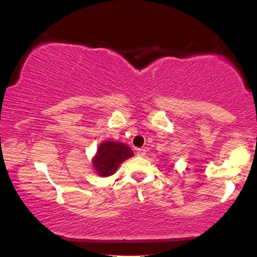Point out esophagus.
Masks as SVG:
<instances>
[{
    "instance_id": "34e87169",
    "label": "esophagus",
    "mask_w": 257,
    "mask_h": 257,
    "mask_svg": "<svg viewBox=\"0 0 257 257\" xmlns=\"http://www.w3.org/2000/svg\"><path fill=\"white\" fill-rule=\"evenodd\" d=\"M146 154V150L145 149H138L137 150V156L139 157H144Z\"/></svg>"
}]
</instances>
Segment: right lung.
Listing matches in <instances>:
<instances>
[{
	"mask_svg": "<svg viewBox=\"0 0 257 257\" xmlns=\"http://www.w3.org/2000/svg\"><path fill=\"white\" fill-rule=\"evenodd\" d=\"M133 156L131 147L121 143L104 142L97 150L92 165L100 177H110L118 170L119 165Z\"/></svg>",
	"mask_w": 257,
	"mask_h": 257,
	"instance_id": "obj_1",
	"label": "right lung"
}]
</instances>
